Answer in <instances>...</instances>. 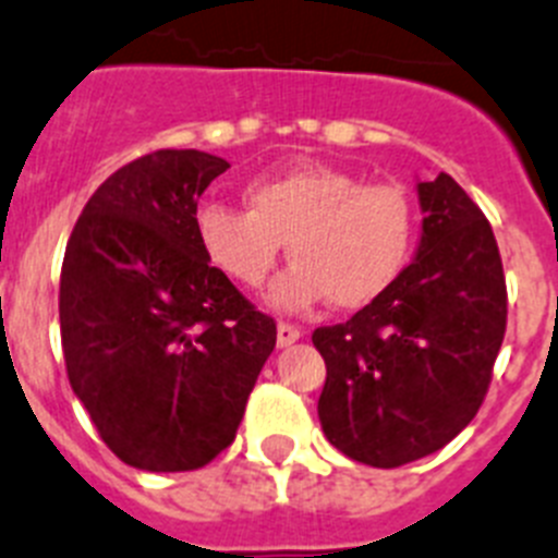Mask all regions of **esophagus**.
I'll list each match as a JSON object with an SVG mask.
<instances>
[{"label":"esophagus","mask_w":558,"mask_h":558,"mask_svg":"<svg viewBox=\"0 0 558 558\" xmlns=\"http://www.w3.org/2000/svg\"><path fill=\"white\" fill-rule=\"evenodd\" d=\"M300 337H303V331L298 326H292V323H278V348L294 345Z\"/></svg>","instance_id":"obj_1"}]
</instances>
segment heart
I'll return each instance as SVG.
<instances>
[{
	"label": "heart",
	"instance_id": "heart-1",
	"mask_svg": "<svg viewBox=\"0 0 558 558\" xmlns=\"http://www.w3.org/2000/svg\"><path fill=\"white\" fill-rule=\"evenodd\" d=\"M244 193L250 210L225 202L198 207V246L232 283L258 289L289 244L294 264L272 289V303L283 312L323 298L337 308L365 306L413 255L418 213L396 182H362L308 162L252 179Z\"/></svg>",
	"mask_w": 558,
	"mask_h": 558
}]
</instances>
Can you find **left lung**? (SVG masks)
Instances as JSON below:
<instances>
[{
    "label": "left lung",
    "instance_id": "obj_1",
    "mask_svg": "<svg viewBox=\"0 0 558 558\" xmlns=\"http://www.w3.org/2000/svg\"><path fill=\"white\" fill-rule=\"evenodd\" d=\"M413 264L348 323L317 328V413L351 460L396 469L447 447L477 415L506 337V278L492 225L449 173L418 182Z\"/></svg>",
    "mask_w": 558,
    "mask_h": 558
}]
</instances>
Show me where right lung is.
I'll list each match as a JSON object with an SVG mask.
<instances>
[{
  "label": "right lung",
  "instance_id": "obj_1",
  "mask_svg": "<svg viewBox=\"0 0 558 558\" xmlns=\"http://www.w3.org/2000/svg\"><path fill=\"white\" fill-rule=\"evenodd\" d=\"M227 168L196 148L145 154L92 193L66 241V376L106 447L145 472L230 447L278 339L198 246V196Z\"/></svg>",
  "mask_w": 558,
  "mask_h": 558
}]
</instances>
